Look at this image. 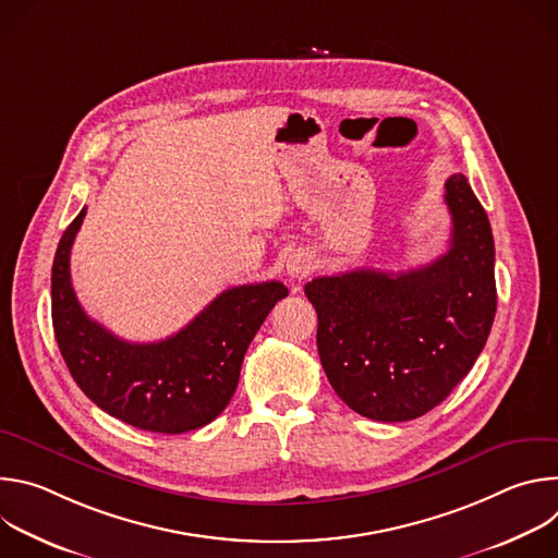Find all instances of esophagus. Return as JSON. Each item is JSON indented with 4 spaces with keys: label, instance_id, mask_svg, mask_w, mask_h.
<instances>
[{
    "label": "esophagus",
    "instance_id": "1",
    "mask_svg": "<svg viewBox=\"0 0 558 558\" xmlns=\"http://www.w3.org/2000/svg\"><path fill=\"white\" fill-rule=\"evenodd\" d=\"M311 271H313V263H311V258H306L304 254H293V256L287 260V274H289V278H293V280H302V278H306Z\"/></svg>",
    "mask_w": 558,
    "mask_h": 558
}]
</instances>
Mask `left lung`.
Here are the masks:
<instances>
[{"mask_svg":"<svg viewBox=\"0 0 558 558\" xmlns=\"http://www.w3.org/2000/svg\"><path fill=\"white\" fill-rule=\"evenodd\" d=\"M450 250L386 274L353 269L304 284L317 313V353L340 400L377 422H409L468 375L497 311L495 241L468 179L446 181Z\"/></svg>","mask_w":558,"mask_h":558,"instance_id":"left-lung-1","label":"left lung"}]
</instances>
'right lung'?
<instances>
[{
	"instance_id": "1",
	"label": "right lung",
	"mask_w": 558,
	"mask_h": 558,
	"mask_svg": "<svg viewBox=\"0 0 558 558\" xmlns=\"http://www.w3.org/2000/svg\"><path fill=\"white\" fill-rule=\"evenodd\" d=\"M84 216L86 207L63 231L52 263V327L72 379L101 411L134 428H203L229 404L247 347L289 289L278 280L231 287L179 333L125 342L88 317L70 282V250Z\"/></svg>"
}]
</instances>
